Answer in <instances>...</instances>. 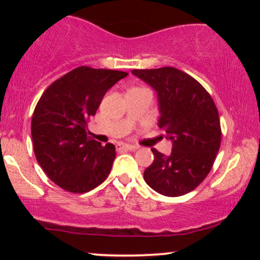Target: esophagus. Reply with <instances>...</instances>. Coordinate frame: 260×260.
<instances>
[{
    "label": "esophagus",
    "instance_id": "obj_1",
    "mask_svg": "<svg viewBox=\"0 0 260 260\" xmlns=\"http://www.w3.org/2000/svg\"><path fill=\"white\" fill-rule=\"evenodd\" d=\"M136 147L129 144H124V143H120V144L116 145V150L117 151H123V150H134Z\"/></svg>",
    "mask_w": 260,
    "mask_h": 260
}]
</instances>
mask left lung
Wrapping results in <instances>:
<instances>
[{"label":"left lung","mask_w":260,"mask_h":260,"mask_svg":"<svg viewBox=\"0 0 260 260\" xmlns=\"http://www.w3.org/2000/svg\"><path fill=\"white\" fill-rule=\"evenodd\" d=\"M157 92L159 127L172 140L165 156L153 148L154 161L144 180L155 192L180 197L204 181L221 144V126L213 98L198 80L174 67L133 70Z\"/></svg>","instance_id":"obj_1"}]
</instances>
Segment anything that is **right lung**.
Listing matches in <instances>:
<instances>
[{"instance_id":"1","label":"right lung","mask_w":260,"mask_h":260,"mask_svg":"<svg viewBox=\"0 0 260 260\" xmlns=\"http://www.w3.org/2000/svg\"><path fill=\"white\" fill-rule=\"evenodd\" d=\"M127 72L80 66L43 92L31 118L34 154L47 177L62 189L85 193L106 180L116 157L89 137L88 122L106 91Z\"/></svg>"}]
</instances>
